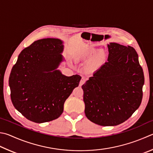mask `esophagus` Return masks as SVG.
<instances>
[{
    "label": "esophagus",
    "mask_w": 153,
    "mask_h": 153,
    "mask_svg": "<svg viewBox=\"0 0 153 153\" xmlns=\"http://www.w3.org/2000/svg\"><path fill=\"white\" fill-rule=\"evenodd\" d=\"M85 78L84 77H82V79L80 80V82H79V86H82L83 84H84V83L85 82Z\"/></svg>",
    "instance_id": "obj_1"
}]
</instances>
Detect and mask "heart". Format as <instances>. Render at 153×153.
I'll use <instances>...</instances> for the list:
<instances>
[{
    "instance_id": "heart-1",
    "label": "heart",
    "mask_w": 153,
    "mask_h": 153,
    "mask_svg": "<svg viewBox=\"0 0 153 153\" xmlns=\"http://www.w3.org/2000/svg\"><path fill=\"white\" fill-rule=\"evenodd\" d=\"M97 52V50L91 46L85 45L80 49L77 56L81 59H89L92 57ZM105 54L103 51H98L89 63L91 68H96L104 62Z\"/></svg>"
}]
</instances>
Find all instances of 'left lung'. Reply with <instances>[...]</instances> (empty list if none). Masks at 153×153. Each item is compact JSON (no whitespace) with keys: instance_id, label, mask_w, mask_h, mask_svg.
I'll use <instances>...</instances> for the list:
<instances>
[{"instance_id":"8db88e82","label":"left lung","mask_w":153,"mask_h":153,"mask_svg":"<svg viewBox=\"0 0 153 153\" xmlns=\"http://www.w3.org/2000/svg\"><path fill=\"white\" fill-rule=\"evenodd\" d=\"M108 62L82 86L85 114L100 126H116L140 106L144 77L136 50L116 43L108 45Z\"/></svg>"}]
</instances>
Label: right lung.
Returning a JSON list of instances; mask_svg holds the SVG:
<instances>
[{"label":"right lung","instance_id":"obj_1","mask_svg":"<svg viewBox=\"0 0 153 153\" xmlns=\"http://www.w3.org/2000/svg\"><path fill=\"white\" fill-rule=\"evenodd\" d=\"M62 41H35L21 52L9 77L14 106L28 120L43 123L57 119L65 101L79 85L82 77L63 76L56 68L63 61Z\"/></svg>","mask_w":153,"mask_h":153}]
</instances>
